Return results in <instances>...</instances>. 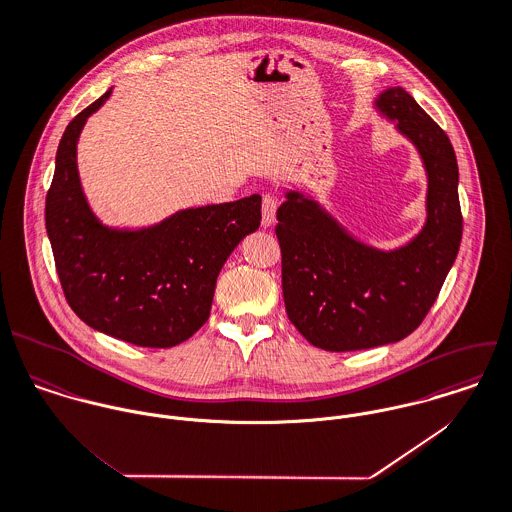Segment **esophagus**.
<instances>
[{"label":"esophagus","instance_id":"esophagus-1","mask_svg":"<svg viewBox=\"0 0 512 512\" xmlns=\"http://www.w3.org/2000/svg\"><path fill=\"white\" fill-rule=\"evenodd\" d=\"M278 198L274 194H264L262 198V226H272L276 222Z\"/></svg>","mask_w":512,"mask_h":512}]
</instances>
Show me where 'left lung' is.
Here are the masks:
<instances>
[{
  "label": "left lung",
  "instance_id": "obj_1",
  "mask_svg": "<svg viewBox=\"0 0 512 512\" xmlns=\"http://www.w3.org/2000/svg\"><path fill=\"white\" fill-rule=\"evenodd\" d=\"M375 107L419 151L427 178V222L405 246L383 252L349 236L312 198L288 192L278 208L282 292L290 322L328 351L403 340L435 304L463 236L459 167L445 131L403 87Z\"/></svg>",
  "mask_w": 512,
  "mask_h": 512
}]
</instances>
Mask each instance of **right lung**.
<instances>
[{"label":"right lung","mask_w":512,"mask_h":512,"mask_svg":"<svg viewBox=\"0 0 512 512\" xmlns=\"http://www.w3.org/2000/svg\"><path fill=\"white\" fill-rule=\"evenodd\" d=\"M111 89L65 129L45 198V226L71 310L93 330L143 347L188 340L210 316L216 278L258 230V194L186 208L157 226L113 230L91 212L77 172V139Z\"/></svg>","instance_id":"obj_1"}]
</instances>
